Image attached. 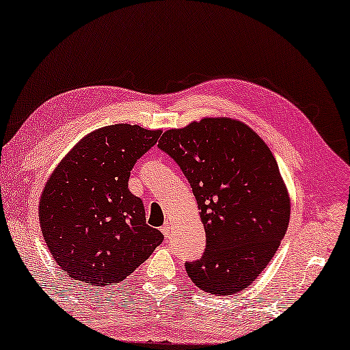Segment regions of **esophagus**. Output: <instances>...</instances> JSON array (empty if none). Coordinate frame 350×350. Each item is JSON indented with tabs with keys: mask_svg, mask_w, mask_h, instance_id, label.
I'll return each instance as SVG.
<instances>
[{
	"mask_svg": "<svg viewBox=\"0 0 350 350\" xmlns=\"http://www.w3.org/2000/svg\"><path fill=\"white\" fill-rule=\"evenodd\" d=\"M161 231H163V234H164L165 237H169L170 234H172V223L170 221H165L164 226L161 228Z\"/></svg>",
	"mask_w": 350,
	"mask_h": 350,
	"instance_id": "34e87169",
	"label": "esophagus"
}]
</instances>
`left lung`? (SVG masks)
I'll use <instances>...</instances> for the list:
<instances>
[{"instance_id":"8db88e82","label":"left lung","mask_w":350,"mask_h":350,"mask_svg":"<svg viewBox=\"0 0 350 350\" xmlns=\"http://www.w3.org/2000/svg\"><path fill=\"white\" fill-rule=\"evenodd\" d=\"M158 147L180 165L204 226V254L186 262L187 276L217 296L248 288L290 221V196L271 150L231 118H203L164 131Z\"/></svg>"}]
</instances>
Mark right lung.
<instances>
[{
	"mask_svg": "<svg viewBox=\"0 0 350 350\" xmlns=\"http://www.w3.org/2000/svg\"><path fill=\"white\" fill-rule=\"evenodd\" d=\"M161 130L116 124L83 136L46 181L40 228L65 274L88 287L114 285L146 262L164 236L146 223L141 198L130 192L135 163Z\"/></svg>",
	"mask_w": 350,
	"mask_h": 350,
	"instance_id": "add662e5",
	"label": "right lung"
}]
</instances>
